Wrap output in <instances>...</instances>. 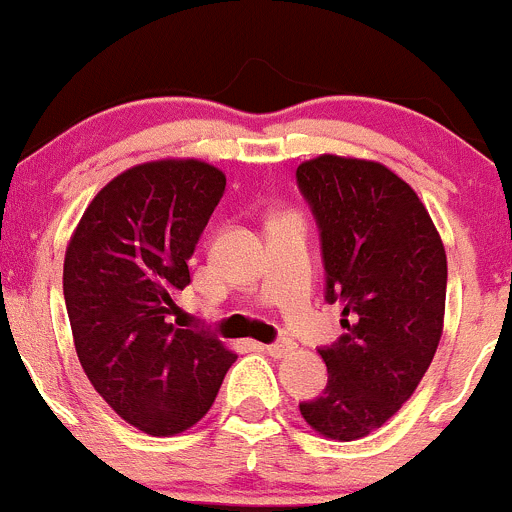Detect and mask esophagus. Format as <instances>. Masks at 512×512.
<instances>
[{
    "instance_id": "1",
    "label": "esophagus",
    "mask_w": 512,
    "mask_h": 512,
    "mask_svg": "<svg viewBox=\"0 0 512 512\" xmlns=\"http://www.w3.org/2000/svg\"><path fill=\"white\" fill-rule=\"evenodd\" d=\"M293 348H296V343L286 341V338H283V341H276V343H268V346H263V351H266L268 356H273V358H283V356H288Z\"/></svg>"
}]
</instances>
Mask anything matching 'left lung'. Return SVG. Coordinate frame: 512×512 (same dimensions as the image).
I'll use <instances>...</instances> for the list:
<instances>
[{
	"label": "left lung",
	"mask_w": 512,
	"mask_h": 512,
	"mask_svg": "<svg viewBox=\"0 0 512 512\" xmlns=\"http://www.w3.org/2000/svg\"><path fill=\"white\" fill-rule=\"evenodd\" d=\"M316 216L326 301L346 328L321 348L328 383L301 416L331 440L381 428L413 396L443 333L448 261L416 191L388 166L321 154L296 169Z\"/></svg>",
	"instance_id": "1"
}]
</instances>
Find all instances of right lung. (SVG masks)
Segmentation results:
<instances>
[{"instance_id":"1","label":"right lung","mask_w":512,"mask_h":512,"mask_svg":"<svg viewBox=\"0 0 512 512\" xmlns=\"http://www.w3.org/2000/svg\"><path fill=\"white\" fill-rule=\"evenodd\" d=\"M224 189V171L199 159L131 166L86 206L67 246L64 301L79 363L96 393L149 435L196 426L236 361L219 338L169 318Z\"/></svg>"}]
</instances>
